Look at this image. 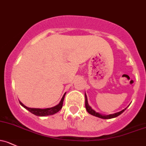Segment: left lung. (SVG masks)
I'll return each mask as SVG.
<instances>
[{
  "label": "left lung",
  "instance_id": "8db88e82",
  "mask_svg": "<svg viewBox=\"0 0 146 146\" xmlns=\"http://www.w3.org/2000/svg\"><path fill=\"white\" fill-rule=\"evenodd\" d=\"M85 108H86V110H87V111L90 114L92 115H94V116H96V117L102 118V119H111V118H114V117H117V116H119V115L122 114V113H123V112L126 110V108H125V109L121 110V111L114 113V114H110V115L101 114V113H98V112L95 111V110H94L93 108H92V107L90 106V105H89L88 101H87V95H86V94H85Z\"/></svg>",
  "mask_w": 146,
  "mask_h": 146
}]
</instances>
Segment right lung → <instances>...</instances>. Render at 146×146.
<instances>
[{"label":"right lung","instance_id":"right-lung-1","mask_svg":"<svg viewBox=\"0 0 146 146\" xmlns=\"http://www.w3.org/2000/svg\"><path fill=\"white\" fill-rule=\"evenodd\" d=\"M66 93L64 94V96H63L62 99H61L60 102L59 103V104H57L55 106L52 107V108H29V107L26 106L25 105L22 104L20 101H19V104H21V106H22L24 108H26L27 110H28L29 112H31V113L34 114L35 115L37 116H47V115H54L55 113H56L57 112H59V110L61 109L63 106V102H64V97H65Z\"/></svg>","mask_w":146,"mask_h":146}]
</instances>
